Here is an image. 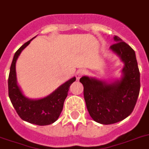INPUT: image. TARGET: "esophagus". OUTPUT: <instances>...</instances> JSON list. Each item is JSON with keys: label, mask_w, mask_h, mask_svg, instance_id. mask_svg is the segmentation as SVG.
I'll return each instance as SVG.
<instances>
[{"label": "esophagus", "mask_w": 149, "mask_h": 149, "mask_svg": "<svg viewBox=\"0 0 149 149\" xmlns=\"http://www.w3.org/2000/svg\"><path fill=\"white\" fill-rule=\"evenodd\" d=\"M86 72H86V70H83V69L77 70V72H76V77H77V79H79L80 77H82V76H84V75L86 74Z\"/></svg>", "instance_id": "1"}]
</instances>
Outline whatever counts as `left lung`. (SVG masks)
I'll list each match as a JSON object with an SVG mask.
<instances>
[{"label": "left lung", "mask_w": 149, "mask_h": 149, "mask_svg": "<svg viewBox=\"0 0 149 149\" xmlns=\"http://www.w3.org/2000/svg\"><path fill=\"white\" fill-rule=\"evenodd\" d=\"M113 38L116 43L110 49L124 64L121 78L110 83L86 76L79 79L91 117L105 125L120 122L131 114L141 87L135 52L119 37Z\"/></svg>", "instance_id": "left-lung-1"}]
</instances>
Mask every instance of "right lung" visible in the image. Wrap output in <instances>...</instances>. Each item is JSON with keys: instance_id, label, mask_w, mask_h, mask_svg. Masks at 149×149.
Listing matches in <instances>:
<instances>
[{"instance_id": "1", "label": "right lung", "mask_w": 149, "mask_h": 149, "mask_svg": "<svg viewBox=\"0 0 149 149\" xmlns=\"http://www.w3.org/2000/svg\"><path fill=\"white\" fill-rule=\"evenodd\" d=\"M33 39L25 43L15 54L9 72L8 95L11 104L22 120L33 124L45 126L52 124L59 117L70 85L76 81V77L67 80L47 97L40 99H30L26 97L17 84L15 63L22 50Z\"/></svg>"}]
</instances>
